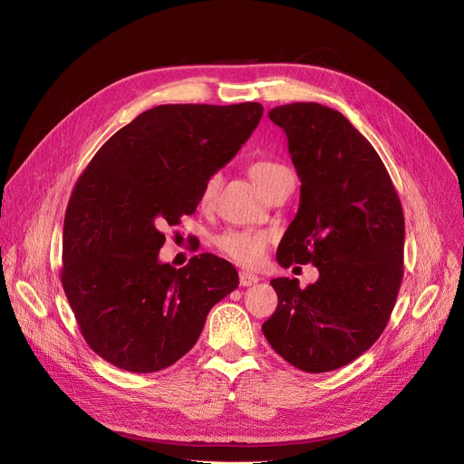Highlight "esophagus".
I'll list each match as a JSON object with an SVG mask.
<instances>
[{
	"label": "esophagus",
	"instance_id": "esophagus-1",
	"mask_svg": "<svg viewBox=\"0 0 464 464\" xmlns=\"http://www.w3.org/2000/svg\"><path fill=\"white\" fill-rule=\"evenodd\" d=\"M238 282H240V285H242V287H248V285L257 284V282H259V276H257V275H254V273L242 271V273H238Z\"/></svg>",
	"mask_w": 464,
	"mask_h": 464
}]
</instances>
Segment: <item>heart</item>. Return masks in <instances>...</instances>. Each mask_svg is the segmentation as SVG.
I'll return each instance as SVG.
<instances>
[{"instance_id":"b5f03b06","label":"heart","mask_w":464,"mask_h":464,"mask_svg":"<svg viewBox=\"0 0 464 464\" xmlns=\"http://www.w3.org/2000/svg\"><path fill=\"white\" fill-rule=\"evenodd\" d=\"M282 170H285V167L280 163H275L269 160H259L250 165L248 173L256 182V186L263 191L265 186L269 184L278 173H282ZM216 186H218V177L214 175L205 184L203 201H208L212 198ZM269 242H271L269 233L254 231V229H226L214 237L216 250L242 266H257L265 257Z\"/></svg>"}]
</instances>
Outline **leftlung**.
Wrapping results in <instances>:
<instances>
[{"mask_svg":"<svg viewBox=\"0 0 464 464\" xmlns=\"http://www.w3.org/2000/svg\"><path fill=\"white\" fill-rule=\"evenodd\" d=\"M287 137L301 180L299 210L276 261L318 266L271 280L278 306L263 324L273 350L304 372H329L367 352L383 333L402 282L404 216L395 186L372 144L350 120L320 103L269 111Z\"/></svg>","mask_w":464,"mask_h":464,"instance_id":"obj_1","label":"left lung"}]
</instances>
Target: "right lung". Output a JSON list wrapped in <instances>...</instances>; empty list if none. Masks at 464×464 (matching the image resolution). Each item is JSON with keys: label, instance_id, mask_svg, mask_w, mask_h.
<instances>
[{"label": "right lung", "instance_id": "1", "mask_svg": "<svg viewBox=\"0 0 464 464\" xmlns=\"http://www.w3.org/2000/svg\"><path fill=\"white\" fill-rule=\"evenodd\" d=\"M263 116L259 103L160 105L118 130L75 184L63 219L62 284L88 346L128 372L186 355L210 308L238 285L212 254L160 261L167 226L203 199Z\"/></svg>", "mask_w": 464, "mask_h": 464}]
</instances>
